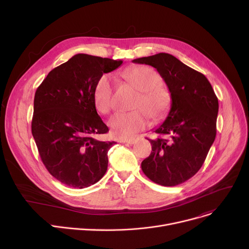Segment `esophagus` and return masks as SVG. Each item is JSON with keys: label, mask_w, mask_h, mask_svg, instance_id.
<instances>
[{"label": "esophagus", "mask_w": 249, "mask_h": 249, "mask_svg": "<svg viewBox=\"0 0 249 249\" xmlns=\"http://www.w3.org/2000/svg\"><path fill=\"white\" fill-rule=\"evenodd\" d=\"M124 143H128V144H134V143L136 142V139L135 138H130V139H127V140H124L122 141Z\"/></svg>", "instance_id": "obj_1"}]
</instances>
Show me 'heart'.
<instances>
[{"instance_id": "b5f03b06", "label": "heart", "mask_w": 249, "mask_h": 249, "mask_svg": "<svg viewBox=\"0 0 249 249\" xmlns=\"http://www.w3.org/2000/svg\"><path fill=\"white\" fill-rule=\"evenodd\" d=\"M121 76L125 82L139 90V96L129 113H117L108 122L111 132L118 138H130L152 121H159L166 115L172 105V95L161 84L160 74L151 68L141 65L125 70ZM114 84L109 74L101 75L94 88V103L102 114H109L114 107Z\"/></svg>"}]
</instances>
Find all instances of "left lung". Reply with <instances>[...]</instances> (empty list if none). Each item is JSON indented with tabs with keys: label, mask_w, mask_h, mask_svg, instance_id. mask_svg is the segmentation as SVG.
I'll use <instances>...</instances> for the list:
<instances>
[{
	"label": "left lung",
	"mask_w": 249,
	"mask_h": 249,
	"mask_svg": "<svg viewBox=\"0 0 249 249\" xmlns=\"http://www.w3.org/2000/svg\"><path fill=\"white\" fill-rule=\"evenodd\" d=\"M158 70L172 95L164 122L148 139L152 151L141 162L144 175L164 187L182 184L199 172L216 137L218 98L207 77L177 57L158 53L136 58Z\"/></svg>",
	"instance_id": "8db88e82"
}]
</instances>
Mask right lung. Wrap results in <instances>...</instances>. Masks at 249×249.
Here are the masks:
<instances>
[{
    "label": "right lung",
    "instance_id": "add662e5",
    "mask_svg": "<svg viewBox=\"0 0 249 249\" xmlns=\"http://www.w3.org/2000/svg\"><path fill=\"white\" fill-rule=\"evenodd\" d=\"M122 62L78 53L52 70L36 89L32 135L47 171L64 185L84 189L107 172L115 142L93 137L109 132L93 93L98 78Z\"/></svg>",
    "mask_w": 249,
    "mask_h": 249
}]
</instances>
